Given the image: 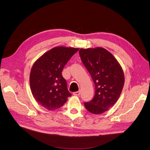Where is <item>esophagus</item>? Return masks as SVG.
Instances as JSON below:
<instances>
[{"label":"esophagus","instance_id":"1","mask_svg":"<svg viewBox=\"0 0 150 150\" xmlns=\"http://www.w3.org/2000/svg\"><path fill=\"white\" fill-rule=\"evenodd\" d=\"M74 95L75 96H79L80 95V91H77L74 93Z\"/></svg>","mask_w":150,"mask_h":150}]
</instances>
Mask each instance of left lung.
Instances as JSON below:
<instances>
[{
  "instance_id": "left-lung-1",
  "label": "left lung",
  "mask_w": 150,
  "mask_h": 150,
  "mask_svg": "<svg viewBox=\"0 0 150 150\" xmlns=\"http://www.w3.org/2000/svg\"><path fill=\"white\" fill-rule=\"evenodd\" d=\"M79 54L95 88L93 98L84 105L90 113L101 114L113 106L120 97L125 82L123 69L114 56L103 48L80 49Z\"/></svg>"
}]
</instances>
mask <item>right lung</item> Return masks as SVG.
<instances>
[{
  "mask_svg": "<svg viewBox=\"0 0 150 150\" xmlns=\"http://www.w3.org/2000/svg\"><path fill=\"white\" fill-rule=\"evenodd\" d=\"M79 50L65 47L53 48L33 65L30 74L32 93L38 103L48 110L60 108L71 96L62 72Z\"/></svg>",
  "mask_w": 150,
  "mask_h": 150,
  "instance_id": "add662e5",
  "label": "right lung"
}]
</instances>
